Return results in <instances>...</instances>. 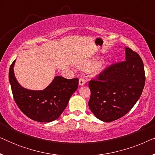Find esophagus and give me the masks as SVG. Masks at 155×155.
<instances>
[{"label":"esophagus","mask_w":155,"mask_h":155,"mask_svg":"<svg viewBox=\"0 0 155 155\" xmlns=\"http://www.w3.org/2000/svg\"><path fill=\"white\" fill-rule=\"evenodd\" d=\"M84 84H85V81H84V80L82 79V78H80L79 80V85L83 86Z\"/></svg>","instance_id":"1"}]
</instances>
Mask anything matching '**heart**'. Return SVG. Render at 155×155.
Instances as JSON below:
<instances>
[{"instance_id":"b5f03b06","label":"heart","mask_w":155,"mask_h":155,"mask_svg":"<svg viewBox=\"0 0 155 155\" xmlns=\"http://www.w3.org/2000/svg\"><path fill=\"white\" fill-rule=\"evenodd\" d=\"M98 60L96 58L91 59L87 61L83 64L80 65L79 68L83 71H88L91 68L92 69V73L93 75H98L101 73H103L106 69L109 66V63L107 61H103V62L98 63Z\"/></svg>"}]
</instances>
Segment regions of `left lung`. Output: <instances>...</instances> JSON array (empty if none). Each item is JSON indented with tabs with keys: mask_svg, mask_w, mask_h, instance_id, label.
<instances>
[{
	"mask_svg": "<svg viewBox=\"0 0 155 155\" xmlns=\"http://www.w3.org/2000/svg\"><path fill=\"white\" fill-rule=\"evenodd\" d=\"M126 61L110 65L97 80L89 82V107L98 119L111 122L130 111L140 97L145 83L142 59L126 47Z\"/></svg>",
	"mask_w": 155,
	"mask_h": 155,
	"instance_id": "8db88e82",
	"label": "left lung"
}]
</instances>
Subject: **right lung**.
<instances>
[{
    "label": "right lung",
    "instance_id": "obj_1",
    "mask_svg": "<svg viewBox=\"0 0 155 155\" xmlns=\"http://www.w3.org/2000/svg\"><path fill=\"white\" fill-rule=\"evenodd\" d=\"M13 61L9 70L12 92L19 109L35 121L48 123L59 118L78 87V78L65 79L56 76L43 90H31L19 84L14 73Z\"/></svg>",
    "mask_w": 155,
    "mask_h": 155
}]
</instances>
